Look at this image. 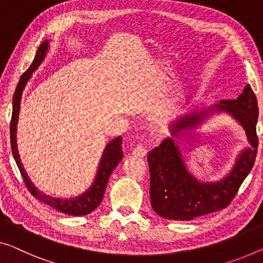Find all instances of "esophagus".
<instances>
[{"label":"esophagus","mask_w":263,"mask_h":263,"mask_svg":"<svg viewBox=\"0 0 263 263\" xmlns=\"http://www.w3.org/2000/svg\"><path fill=\"white\" fill-rule=\"evenodd\" d=\"M132 155L135 157H145L147 155V150L143 146V145H138V146L132 150Z\"/></svg>","instance_id":"34e87169"}]
</instances>
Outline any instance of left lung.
I'll list each match as a JSON object with an SVG mask.
<instances>
[{
  "label": "left lung",
  "mask_w": 263,
  "mask_h": 263,
  "mask_svg": "<svg viewBox=\"0 0 263 263\" xmlns=\"http://www.w3.org/2000/svg\"><path fill=\"white\" fill-rule=\"evenodd\" d=\"M222 114L230 116L244 130L249 145L241 149L233 167L222 179L199 180L187 169L179 139L198 134V128L208 120ZM257 117L256 97L250 85H247L236 99L189 108L172 119L167 125L171 137L163 139L147 155L155 213L166 219L191 221L228 205L255 163Z\"/></svg>",
  "instance_id": "8db88e82"
}]
</instances>
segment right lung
Here are the masks:
<instances>
[{
	"mask_svg": "<svg viewBox=\"0 0 263 263\" xmlns=\"http://www.w3.org/2000/svg\"><path fill=\"white\" fill-rule=\"evenodd\" d=\"M50 40H45L39 47L36 55H35L30 67L22 74L17 84L16 91L14 93L13 98V115H11V123H10V145L11 151L15 162H16L18 170L21 172L22 178L25 179L26 186L39 201L46 203L47 205L54 208V209L60 211V213L73 215V216H85V215L91 214L96 208L103 201V196L106 189L107 182L109 176L115 167L118 165L119 162L123 158V150H121V137H117L111 142L106 144L103 155L99 160L97 167V174L94 176V179L91 185L84 193L76 196V197L64 198V197H54L52 195L45 194L44 191L39 190V187L35 186V184L30 181L28 174L22 165L21 158H20L18 150H17V142H16V133H17V123H18V115H20V106H21L22 94L25 91L27 84L31 79V76L36 70L48 54Z\"/></svg>",
	"mask_w": 263,
	"mask_h": 263,
	"instance_id": "1",
	"label": "right lung"
}]
</instances>
